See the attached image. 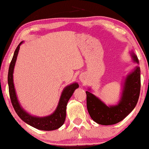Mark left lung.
Returning a JSON list of instances; mask_svg holds the SVG:
<instances>
[{
  "label": "left lung",
  "mask_w": 149,
  "mask_h": 149,
  "mask_svg": "<svg viewBox=\"0 0 149 149\" xmlns=\"http://www.w3.org/2000/svg\"><path fill=\"white\" fill-rule=\"evenodd\" d=\"M134 60L139 62L135 55ZM141 70L136 68L134 72L126 77L119 104L107 107L91 93L86 91L87 108L91 118L100 125H112L120 122L134 109L138 102L141 89Z\"/></svg>",
  "instance_id": "1"
}]
</instances>
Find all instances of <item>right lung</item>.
I'll use <instances>...</instances> for the list:
<instances>
[{"label":"right lung","instance_id":"obj_1","mask_svg":"<svg viewBox=\"0 0 149 149\" xmlns=\"http://www.w3.org/2000/svg\"><path fill=\"white\" fill-rule=\"evenodd\" d=\"M22 42L17 45V48L15 50L13 58L11 60L10 64L9 66L8 74V84L9 95L12 104L13 106L16 114L21 119L27 123V124L31 125L36 129L43 131H52L58 129L60 127L63 125L66 115V106L70 97L74 93V91L79 87V85L77 83L67 86L63 91L60 97L59 104L58 105L56 110L53 114L49 116L38 118L31 116L27 114L26 112L22 109L20 107L14 89V85L13 83V72L15 63L16 61L17 53H18L19 46Z\"/></svg>","mask_w":149,"mask_h":149}]
</instances>
